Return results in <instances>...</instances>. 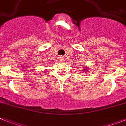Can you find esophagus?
Here are the masks:
<instances>
[{
	"mask_svg": "<svg viewBox=\"0 0 126 126\" xmlns=\"http://www.w3.org/2000/svg\"><path fill=\"white\" fill-rule=\"evenodd\" d=\"M59 60H60V61H63V57H62V56H60V58H59Z\"/></svg>",
	"mask_w": 126,
	"mask_h": 126,
	"instance_id": "1",
	"label": "esophagus"
}]
</instances>
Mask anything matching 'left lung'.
Wrapping results in <instances>:
<instances>
[{"label":"left lung","instance_id":"1","mask_svg":"<svg viewBox=\"0 0 126 126\" xmlns=\"http://www.w3.org/2000/svg\"><path fill=\"white\" fill-rule=\"evenodd\" d=\"M87 69H88V68H87V67H85V69H84V70H85V71H86V72H87Z\"/></svg>","mask_w":126,"mask_h":126}]
</instances>
